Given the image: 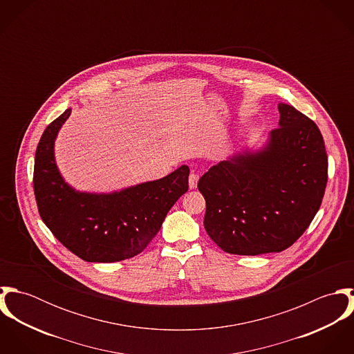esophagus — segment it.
Segmentation results:
<instances>
[{
    "instance_id": "esophagus-1",
    "label": "esophagus",
    "mask_w": 354,
    "mask_h": 354,
    "mask_svg": "<svg viewBox=\"0 0 354 354\" xmlns=\"http://www.w3.org/2000/svg\"><path fill=\"white\" fill-rule=\"evenodd\" d=\"M198 181H199V176L196 173H191L189 174V188L191 189H195L198 187Z\"/></svg>"
}]
</instances>
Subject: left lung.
<instances>
[{
  "mask_svg": "<svg viewBox=\"0 0 354 354\" xmlns=\"http://www.w3.org/2000/svg\"><path fill=\"white\" fill-rule=\"evenodd\" d=\"M263 150L236 153L204 173V229L225 252H282L310 225L324 196L328 159L317 125L279 103Z\"/></svg>",
  "mask_w": 354,
  "mask_h": 354,
  "instance_id": "1",
  "label": "left lung"
}]
</instances>
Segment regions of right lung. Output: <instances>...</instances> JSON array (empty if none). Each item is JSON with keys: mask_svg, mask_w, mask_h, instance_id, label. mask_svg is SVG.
Here are the masks:
<instances>
[{"mask_svg": "<svg viewBox=\"0 0 354 354\" xmlns=\"http://www.w3.org/2000/svg\"><path fill=\"white\" fill-rule=\"evenodd\" d=\"M66 109L45 129L35 152L34 194L54 237L86 261L113 263L133 257L151 243L173 204L188 191L189 167L113 194L76 192L54 160L55 136Z\"/></svg>", "mask_w": 354, "mask_h": 354, "instance_id": "obj_1", "label": "right lung"}]
</instances>
